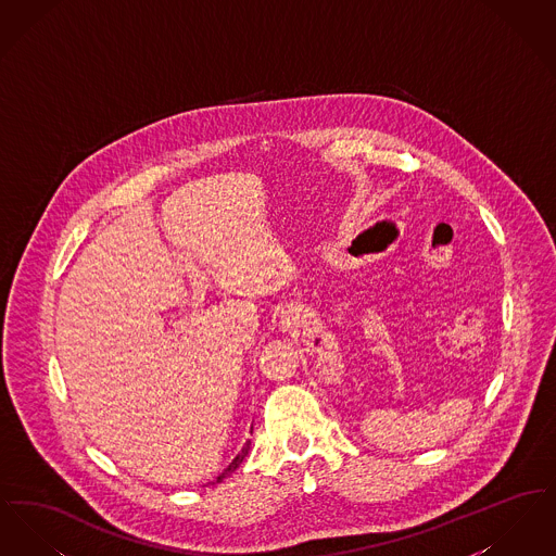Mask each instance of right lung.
<instances>
[{
	"label": "right lung",
	"instance_id": "obj_1",
	"mask_svg": "<svg viewBox=\"0 0 556 556\" xmlns=\"http://www.w3.org/2000/svg\"><path fill=\"white\" fill-rule=\"evenodd\" d=\"M250 433H252V431H250ZM250 444H252V442H250V440H248V442H245V444H243V448H241V452H239L238 456H236V458H233V460H231V463H229V467H227V469H225V471H223V473H220V476L216 477V479H214V481H212V483H218V481H223V479H225V477L231 476V473H233V471H236V469H238L239 465H241V463H243V458H245V456H248V452H250Z\"/></svg>",
	"mask_w": 556,
	"mask_h": 556
}]
</instances>
